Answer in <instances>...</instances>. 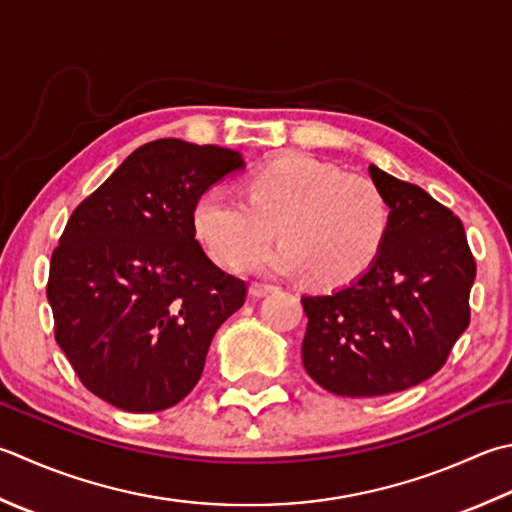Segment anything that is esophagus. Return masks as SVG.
<instances>
[{
  "label": "esophagus",
  "mask_w": 512,
  "mask_h": 512,
  "mask_svg": "<svg viewBox=\"0 0 512 512\" xmlns=\"http://www.w3.org/2000/svg\"><path fill=\"white\" fill-rule=\"evenodd\" d=\"M273 290H275V286H270V284H253V286H250V295L264 297L268 293H273Z\"/></svg>",
  "instance_id": "1"
}]
</instances>
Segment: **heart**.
Wrapping results in <instances>:
<instances>
[{"mask_svg": "<svg viewBox=\"0 0 512 512\" xmlns=\"http://www.w3.org/2000/svg\"><path fill=\"white\" fill-rule=\"evenodd\" d=\"M246 195L208 188L193 210L195 233L219 264L239 266L279 233L284 242L255 257L250 270L306 273L317 286L355 282L382 253L390 206L373 179L288 155L259 168Z\"/></svg>", "mask_w": 512, "mask_h": 512, "instance_id": "obj_1", "label": "heart"}]
</instances>
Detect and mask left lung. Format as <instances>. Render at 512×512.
<instances>
[{"mask_svg":"<svg viewBox=\"0 0 512 512\" xmlns=\"http://www.w3.org/2000/svg\"><path fill=\"white\" fill-rule=\"evenodd\" d=\"M390 230L355 282L304 295L306 373L339 397L399 393L433 377L470 324L475 257L459 217L424 188L370 166Z\"/></svg>","mask_w":512,"mask_h":512,"instance_id":"obj_1","label":"left lung"}]
</instances>
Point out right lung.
I'll return each instance as SVG.
<instances>
[{
    "mask_svg": "<svg viewBox=\"0 0 512 512\" xmlns=\"http://www.w3.org/2000/svg\"><path fill=\"white\" fill-rule=\"evenodd\" d=\"M244 168L237 150L155 139L79 204L50 257L55 339L90 393L128 413L175 406L199 382L246 282L210 262L193 210Z\"/></svg>",
    "mask_w": 512,
    "mask_h": 512,
    "instance_id": "obj_1",
    "label": "right lung"
}]
</instances>
